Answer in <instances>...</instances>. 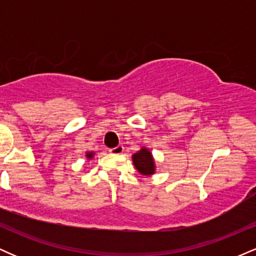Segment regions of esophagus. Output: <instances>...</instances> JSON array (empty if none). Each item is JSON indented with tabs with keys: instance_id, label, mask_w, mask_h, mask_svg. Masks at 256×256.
<instances>
[{
	"instance_id": "esophagus-1",
	"label": "esophagus",
	"mask_w": 256,
	"mask_h": 256,
	"mask_svg": "<svg viewBox=\"0 0 256 256\" xmlns=\"http://www.w3.org/2000/svg\"><path fill=\"white\" fill-rule=\"evenodd\" d=\"M110 152H112V154H122V152H124V146H114V148H112V149H110Z\"/></svg>"
}]
</instances>
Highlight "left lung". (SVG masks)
Instances as JSON below:
<instances>
[{
    "label": "left lung",
    "mask_w": 256,
    "mask_h": 256,
    "mask_svg": "<svg viewBox=\"0 0 256 256\" xmlns=\"http://www.w3.org/2000/svg\"><path fill=\"white\" fill-rule=\"evenodd\" d=\"M132 160H134L136 168L142 174L149 176L154 173V160H152L150 152L148 149H140L136 154L132 155Z\"/></svg>",
    "instance_id": "obj_1"
}]
</instances>
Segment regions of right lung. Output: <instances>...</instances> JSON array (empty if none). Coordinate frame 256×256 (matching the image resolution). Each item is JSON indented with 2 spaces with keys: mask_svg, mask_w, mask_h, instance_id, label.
Wrapping results in <instances>:
<instances>
[{
  "mask_svg": "<svg viewBox=\"0 0 256 256\" xmlns=\"http://www.w3.org/2000/svg\"><path fill=\"white\" fill-rule=\"evenodd\" d=\"M86 156H88V158H91V156H92V152H89V154H86Z\"/></svg>",
  "mask_w": 256,
  "mask_h": 256,
  "instance_id": "right-lung-1",
  "label": "right lung"
}]
</instances>
